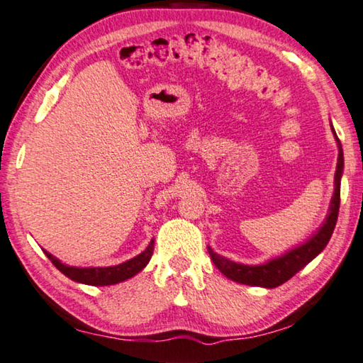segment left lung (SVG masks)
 <instances>
[{"instance_id":"obj_1","label":"left lung","mask_w":363,"mask_h":363,"mask_svg":"<svg viewBox=\"0 0 363 363\" xmlns=\"http://www.w3.org/2000/svg\"><path fill=\"white\" fill-rule=\"evenodd\" d=\"M333 135L336 139L337 145V164L335 172V192H333L330 210H328L326 220L323 224L316 229V231L310 235L306 242L298 244L294 249L287 250L286 254L274 257L272 260L260 263V264H244L229 260V258L223 257L216 252H213L211 247L208 245V254L211 257L215 267L226 276V278L235 281V283L247 284V286H258V287H267V289H273L278 287L287 279H291L296 273L313 260L316 255H320L326 244L330 242L333 231H335L336 221H337V213H339V202H341V177L344 171V155H342V145L339 142L335 128L331 124Z\"/></svg>"}]
</instances>
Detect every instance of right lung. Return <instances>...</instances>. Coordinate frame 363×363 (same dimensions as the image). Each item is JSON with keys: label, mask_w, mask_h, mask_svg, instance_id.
I'll list each match as a JSON object with an SVG mask.
<instances>
[{"label": "right lung", "mask_w": 363, "mask_h": 363, "mask_svg": "<svg viewBox=\"0 0 363 363\" xmlns=\"http://www.w3.org/2000/svg\"><path fill=\"white\" fill-rule=\"evenodd\" d=\"M153 245L155 240L152 239L150 244L142 254L135 255L130 260L119 263V264H113V267H89V268H79V267H69V264L62 263L60 258H56L55 255H51L50 252L43 250L45 255H47L51 263L60 269V272L67 276L69 279L76 281V283H82V284H89V286H111V284H118L123 283L125 279H130L132 276H135L137 273H140L143 268L147 267L148 262L153 255Z\"/></svg>", "instance_id": "obj_1"}]
</instances>
